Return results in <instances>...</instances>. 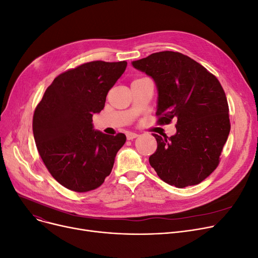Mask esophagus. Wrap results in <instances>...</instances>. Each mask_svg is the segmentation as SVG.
Wrapping results in <instances>:
<instances>
[{
	"label": "esophagus",
	"instance_id": "obj_1",
	"mask_svg": "<svg viewBox=\"0 0 258 258\" xmlns=\"http://www.w3.org/2000/svg\"><path fill=\"white\" fill-rule=\"evenodd\" d=\"M126 137H127V140H129V141H130V140H133V139L138 138V137H139V134L134 133V132H127Z\"/></svg>",
	"mask_w": 258,
	"mask_h": 258
}]
</instances>
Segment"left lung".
Returning a JSON list of instances; mask_svg holds the SVG:
<instances>
[{
  "label": "left lung",
  "mask_w": 258,
  "mask_h": 258,
  "mask_svg": "<svg viewBox=\"0 0 258 258\" xmlns=\"http://www.w3.org/2000/svg\"><path fill=\"white\" fill-rule=\"evenodd\" d=\"M132 65L156 83L158 124L176 120L175 136L153 133L157 149L149 157L151 167L171 186L198 185L217 168L231 129L222 85L204 66L180 52H155Z\"/></svg>",
  "instance_id": "8db88e82"
}]
</instances>
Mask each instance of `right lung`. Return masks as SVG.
Wrapping results in <instances>:
<instances>
[{"label":"right lung","instance_id":"right-lung-1","mask_svg":"<svg viewBox=\"0 0 258 258\" xmlns=\"http://www.w3.org/2000/svg\"><path fill=\"white\" fill-rule=\"evenodd\" d=\"M127 67L126 60L82 64L57 76L35 107L32 130L49 173L65 188L88 192L111 173L124 133L108 136L92 127L108 91Z\"/></svg>","mask_w":258,"mask_h":258}]
</instances>
